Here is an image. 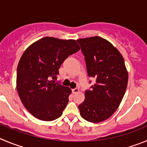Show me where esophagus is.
Here are the masks:
<instances>
[{
	"instance_id": "1",
	"label": "esophagus",
	"mask_w": 147,
	"mask_h": 147,
	"mask_svg": "<svg viewBox=\"0 0 147 147\" xmlns=\"http://www.w3.org/2000/svg\"><path fill=\"white\" fill-rule=\"evenodd\" d=\"M79 88H74L72 89V92H73V94H76V93L79 92Z\"/></svg>"
}]
</instances>
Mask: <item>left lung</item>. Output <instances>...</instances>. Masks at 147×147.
I'll return each instance as SVG.
<instances>
[{
	"label": "left lung",
	"instance_id": "1",
	"mask_svg": "<svg viewBox=\"0 0 147 147\" xmlns=\"http://www.w3.org/2000/svg\"><path fill=\"white\" fill-rule=\"evenodd\" d=\"M85 56L88 75L96 79L86 90L78 108L81 117L90 123L106 120L117 110L125 93L128 74L124 59L113 45L98 36L77 40Z\"/></svg>",
	"mask_w": 147,
	"mask_h": 147
}]
</instances>
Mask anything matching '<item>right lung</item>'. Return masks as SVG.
<instances>
[{
  "label": "right lung",
  "mask_w": 147,
  "mask_h": 147,
  "mask_svg": "<svg viewBox=\"0 0 147 147\" xmlns=\"http://www.w3.org/2000/svg\"><path fill=\"white\" fill-rule=\"evenodd\" d=\"M80 49L75 40L45 37L23 53L16 89L24 107L38 120L51 121L62 115L72 90L55 81L64 60Z\"/></svg>",
  "instance_id": "1"
}]
</instances>
